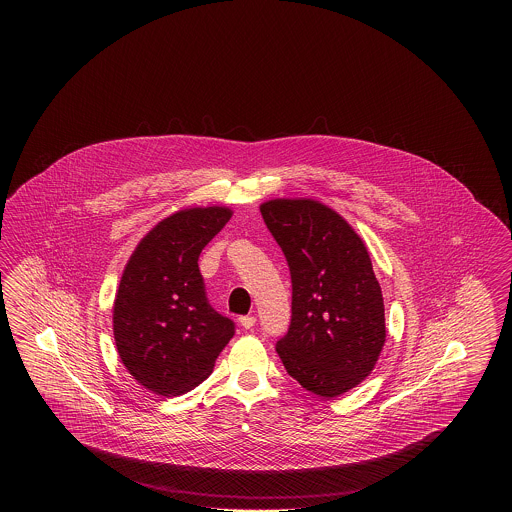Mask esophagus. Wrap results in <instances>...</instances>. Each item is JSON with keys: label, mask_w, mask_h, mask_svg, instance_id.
<instances>
[{"label": "esophagus", "mask_w": 512, "mask_h": 512, "mask_svg": "<svg viewBox=\"0 0 512 512\" xmlns=\"http://www.w3.org/2000/svg\"><path fill=\"white\" fill-rule=\"evenodd\" d=\"M238 322L244 326L245 330H249V328H253V326H255L257 318L253 317V315H247V317H240Z\"/></svg>", "instance_id": "obj_1"}]
</instances>
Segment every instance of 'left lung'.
Wrapping results in <instances>:
<instances>
[{
	"label": "left lung",
	"instance_id": "obj_1",
	"mask_svg": "<svg viewBox=\"0 0 512 512\" xmlns=\"http://www.w3.org/2000/svg\"><path fill=\"white\" fill-rule=\"evenodd\" d=\"M261 215L292 274V324L276 351L305 390L357 388L386 343L382 288L363 238L317 199H268Z\"/></svg>",
	"mask_w": 512,
	"mask_h": 512
}]
</instances>
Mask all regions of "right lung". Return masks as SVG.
<instances>
[{
  "mask_svg": "<svg viewBox=\"0 0 512 512\" xmlns=\"http://www.w3.org/2000/svg\"><path fill=\"white\" fill-rule=\"evenodd\" d=\"M230 217L224 205L180 209L147 232L122 270L115 345L132 378L157 395L194 390L234 336V322L209 305L197 265Z\"/></svg>",
  "mask_w": 512,
  "mask_h": 512,
  "instance_id": "1",
  "label": "right lung"
}]
</instances>
